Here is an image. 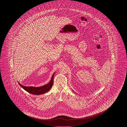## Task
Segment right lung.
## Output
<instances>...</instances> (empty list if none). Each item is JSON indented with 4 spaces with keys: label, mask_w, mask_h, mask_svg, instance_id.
I'll return each instance as SVG.
<instances>
[{
    "label": "right lung",
    "mask_w": 127,
    "mask_h": 127,
    "mask_svg": "<svg viewBox=\"0 0 127 127\" xmlns=\"http://www.w3.org/2000/svg\"><path fill=\"white\" fill-rule=\"evenodd\" d=\"M54 73L53 74L52 76L51 79L48 84H47L45 85L42 86L38 87H26L22 85V84L19 83V84L22 88L24 89L27 92H29L30 94L34 95H40L46 93V92H48L50 89H51L53 84L54 80Z\"/></svg>",
    "instance_id": "right-lung-1"
}]
</instances>
